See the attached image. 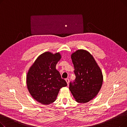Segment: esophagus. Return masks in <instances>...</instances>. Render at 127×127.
<instances>
[{
    "label": "esophagus",
    "instance_id": "obj_1",
    "mask_svg": "<svg viewBox=\"0 0 127 127\" xmlns=\"http://www.w3.org/2000/svg\"><path fill=\"white\" fill-rule=\"evenodd\" d=\"M65 81H66V83H67V85L69 84V79H68V78H67V79H66V80H65Z\"/></svg>",
    "mask_w": 127,
    "mask_h": 127
}]
</instances>
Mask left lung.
Segmentation results:
<instances>
[{
    "instance_id": "8db88e82",
    "label": "left lung",
    "mask_w": 127,
    "mask_h": 127,
    "mask_svg": "<svg viewBox=\"0 0 127 127\" xmlns=\"http://www.w3.org/2000/svg\"><path fill=\"white\" fill-rule=\"evenodd\" d=\"M76 75L69 90L76 102L85 103L95 98L100 90L103 75L95 59L87 50L79 49L71 55Z\"/></svg>"
}]
</instances>
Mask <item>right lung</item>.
Returning a JSON list of instances; mask_svg holds the SVG:
<instances>
[{"instance_id": "obj_1", "label": "right lung", "mask_w": 127, "mask_h": 127, "mask_svg": "<svg viewBox=\"0 0 127 127\" xmlns=\"http://www.w3.org/2000/svg\"><path fill=\"white\" fill-rule=\"evenodd\" d=\"M61 57L59 52H45L36 58L27 72L28 91L33 99L42 104L55 102L60 90L67 86L56 68Z\"/></svg>"}]
</instances>
